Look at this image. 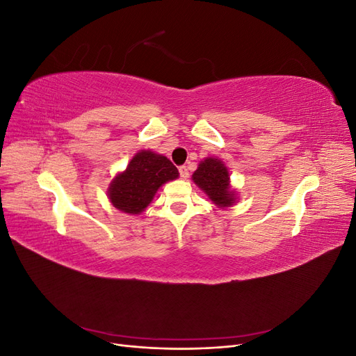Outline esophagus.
I'll return each mask as SVG.
<instances>
[{
    "label": "esophagus",
    "instance_id": "esophagus-1",
    "mask_svg": "<svg viewBox=\"0 0 356 356\" xmlns=\"http://www.w3.org/2000/svg\"><path fill=\"white\" fill-rule=\"evenodd\" d=\"M179 177L182 178V179H187L188 178V169H187V166H179Z\"/></svg>",
    "mask_w": 356,
    "mask_h": 356
}]
</instances>
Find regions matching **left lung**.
Returning <instances> with one entry per match:
<instances>
[{
  "label": "left lung",
  "mask_w": 356,
  "mask_h": 356,
  "mask_svg": "<svg viewBox=\"0 0 356 356\" xmlns=\"http://www.w3.org/2000/svg\"><path fill=\"white\" fill-rule=\"evenodd\" d=\"M191 178L218 208H229L236 203V191L230 186L229 170L222 160L217 157L202 160Z\"/></svg>",
  "instance_id": "obj_1"
}]
</instances>
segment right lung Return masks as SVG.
Segmentation results:
<instances>
[{
  "label": "right lung",
  "mask_w": 356,
  "mask_h": 356,
  "mask_svg": "<svg viewBox=\"0 0 356 356\" xmlns=\"http://www.w3.org/2000/svg\"><path fill=\"white\" fill-rule=\"evenodd\" d=\"M179 177L172 161L149 149H141L129 161L126 170L115 175L108 187V199L118 211L141 213L152 203L157 190Z\"/></svg>",
  "instance_id": "right-lung-1"
}]
</instances>
